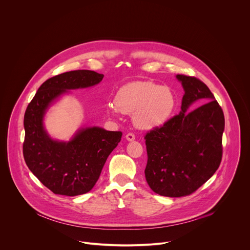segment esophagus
Wrapping results in <instances>:
<instances>
[{
	"label": "esophagus",
	"instance_id": "34e87169",
	"mask_svg": "<svg viewBox=\"0 0 250 250\" xmlns=\"http://www.w3.org/2000/svg\"><path fill=\"white\" fill-rule=\"evenodd\" d=\"M125 138H126L128 141H132V140H134V139H135V136H134V134H133V133L128 132V133L125 135Z\"/></svg>",
	"mask_w": 250,
	"mask_h": 250
}]
</instances>
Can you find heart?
<instances>
[{
	"label": "heart",
	"instance_id": "obj_1",
	"mask_svg": "<svg viewBox=\"0 0 250 250\" xmlns=\"http://www.w3.org/2000/svg\"><path fill=\"white\" fill-rule=\"evenodd\" d=\"M114 102L106 104L109 114H133V123L141 129H152L164 125L176 105L174 93L168 87L151 81H135L122 86Z\"/></svg>",
	"mask_w": 250,
	"mask_h": 250
}]
</instances>
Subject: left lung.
I'll list each match as a JSON object with an SVG mask.
<instances>
[{"label":"left lung","mask_w":250,"mask_h":250,"mask_svg":"<svg viewBox=\"0 0 250 250\" xmlns=\"http://www.w3.org/2000/svg\"><path fill=\"white\" fill-rule=\"evenodd\" d=\"M176 78L185 91L180 114L145 136L146 181L156 194L172 198L191 195L215 174L225 129L224 112L208 86L192 76ZM198 99L205 104L187 112Z\"/></svg>","instance_id":"8db88e82"}]
</instances>
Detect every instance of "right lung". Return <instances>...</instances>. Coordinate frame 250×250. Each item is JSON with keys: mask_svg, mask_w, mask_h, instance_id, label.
Returning a JSON list of instances; mask_svg holds the SVG:
<instances>
[{"mask_svg": "<svg viewBox=\"0 0 250 250\" xmlns=\"http://www.w3.org/2000/svg\"><path fill=\"white\" fill-rule=\"evenodd\" d=\"M103 74L91 70L69 71L46 80L28 104L24 119V161L33 175L57 195L88 193L98 181L106 158L121 141L122 131L102 127L78 130L68 142L49 137L43 117L49 104L66 90L87 88L100 83Z\"/></svg>", "mask_w": 250, "mask_h": 250, "instance_id": "obj_1", "label": "right lung"}]
</instances>
